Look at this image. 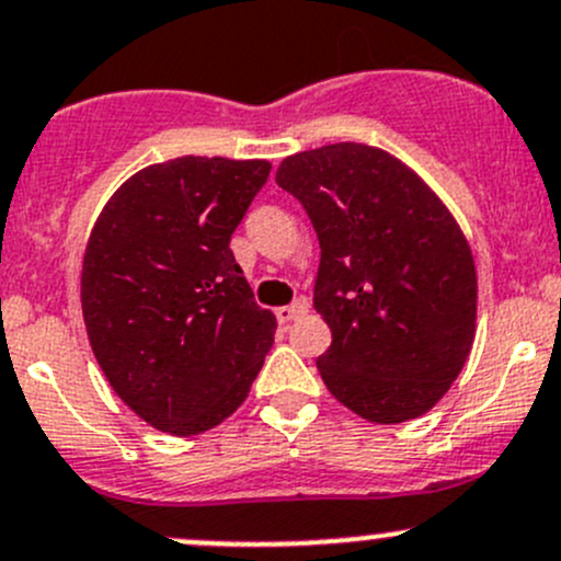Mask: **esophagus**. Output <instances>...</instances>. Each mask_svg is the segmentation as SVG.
Here are the masks:
<instances>
[{
    "label": "esophagus",
    "instance_id": "34e87169",
    "mask_svg": "<svg viewBox=\"0 0 561 561\" xmlns=\"http://www.w3.org/2000/svg\"><path fill=\"white\" fill-rule=\"evenodd\" d=\"M305 310H308V302H305V299H297V302L283 305V308L275 310V319H278V324H288V321L299 319V316H302Z\"/></svg>",
    "mask_w": 561,
    "mask_h": 561
}]
</instances>
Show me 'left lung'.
I'll return each instance as SVG.
<instances>
[{"mask_svg":"<svg viewBox=\"0 0 561 561\" xmlns=\"http://www.w3.org/2000/svg\"><path fill=\"white\" fill-rule=\"evenodd\" d=\"M275 182L313 224V308L332 343L327 390L370 423L436 407L474 341L477 275L467 237L412 169L365 144L291 154Z\"/></svg>","mask_w":561,"mask_h":561,"instance_id":"1","label":"left lung"}]
</instances>
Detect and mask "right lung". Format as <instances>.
<instances>
[{"label":"right lung","mask_w":561,"mask_h":561,"mask_svg":"<svg viewBox=\"0 0 561 561\" xmlns=\"http://www.w3.org/2000/svg\"><path fill=\"white\" fill-rule=\"evenodd\" d=\"M267 160L176 158L111 196L81 273L87 335L116 396L152 428L193 436L248 398L275 341L229 242Z\"/></svg>","instance_id":"right-lung-1"}]
</instances>
